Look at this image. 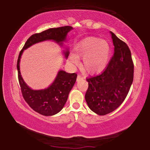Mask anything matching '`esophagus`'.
<instances>
[{"instance_id": "esophagus-1", "label": "esophagus", "mask_w": 150, "mask_h": 150, "mask_svg": "<svg viewBox=\"0 0 150 150\" xmlns=\"http://www.w3.org/2000/svg\"><path fill=\"white\" fill-rule=\"evenodd\" d=\"M83 79V77H82L81 75H77V81H79V80Z\"/></svg>"}]
</instances>
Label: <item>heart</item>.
<instances>
[{"mask_svg":"<svg viewBox=\"0 0 150 150\" xmlns=\"http://www.w3.org/2000/svg\"><path fill=\"white\" fill-rule=\"evenodd\" d=\"M110 47L105 40L96 37H88L75 47V54H71L70 62L74 65L79 64L82 58L81 69L88 74H96L104 70L109 62Z\"/></svg>","mask_w":150,"mask_h":150,"instance_id":"obj_1","label":"heart"}]
</instances>
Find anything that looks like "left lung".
Returning a JSON list of instances; mask_svg holds the SVG:
<instances>
[{"mask_svg": "<svg viewBox=\"0 0 150 150\" xmlns=\"http://www.w3.org/2000/svg\"><path fill=\"white\" fill-rule=\"evenodd\" d=\"M111 34L114 54L100 74L86 79V103L100 115L112 112L123 103L133 81L134 64L129 47L114 33Z\"/></svg>", "mask_w": 150, "mask_h": 150, "instance_id": "1", "label": "left lung"}]
</instances>
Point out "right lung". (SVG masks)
I'll return each instance as SVG.
<instances>
[{
    "label": "right lung",
    "instance_id": "right-lung-1",
    "mask_svg": "<svg viewBox=\"0 0 150 150\" xmlns=\"http://www.w3.org/2000/svg\"><path fill=\"white\" fill-rule=\"evenodd\" d=\"M71 29H73L71 26H65L49 28L40 33L34 34L28 38L19 54L17 69L23 98L34 111L45 116L55 115L62 110L68 98L69 92L75 83L77 75L75 73H68L64 71H60L54 82L49 88L41 90H33L26 85L21 76V56L24 50L36 43L45 40H54L57 43L63 41ZM69 54V51L65 52L66 58L68 57Z\"/></svg>",
    "mask_w": 150,
    "mask_h": 150
}]
</instances>
